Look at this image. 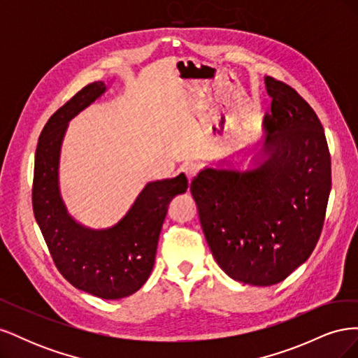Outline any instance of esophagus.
Returning a JSON list of instances; mask_svg holds the SVG:
<instances>
[{
  "label": "esophagus",
  "instance_id": "esophagus-1",
  "mask_svg": "<svg viewBox=\"0 0 358 358\" xmlns=\"http://www.w3.org/2000/svg\"><path fill=\"white\" fill-rule=\"evenodd\" d=\"M182 171L185 173V176L188 178V180L191 182L194 178L197 176V173H199V166L197 164H187V166H183L182 167Z\"/></svg>",
  "mask_w": 358,
  "mask_h": 358
}]
</instances>
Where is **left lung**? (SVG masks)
<instances>
[{"mask_svg":"<svg viewBox=\"0 0 358 358\" xmlns=\"http://www.w3.org/2000/svg\"><path fill=\"white\" fill-rule=\"evenodd\" d=\"M267 155L248 171L204 169L191 182L216 263L239 282L268 287L306 262L326 218L331 162L317 113L289 85L264 79Z\"/></svg>","mask_w":358,"mask_h":358,"instance_id":"1","label":"left lung"}]
</instances>
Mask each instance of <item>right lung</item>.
I'll return each instance as SVG.
<instances>
[{
    "label": "right lung",
    "instance_id": "add662e5",
    "mask_svg": "<svg viewBox=\"0 0 358 358\" xmlns=\"http://www.w3.org/2000/svg\"><path fill=\"white\" fill-rule=\"evenodd\" d=\"M104 91V82L86 85L43 128L36 150L32 209L61 275L95 297L116 300L134 294L148 280L167 206L187 191L188 180L180 173L173 179L149 182L124 218L110 229L91 230L71 218L58 185L62 138L70 119Z\"/></svg>",
    "mask_w": 358,
    "mask_h": 358
}]
</instances>
